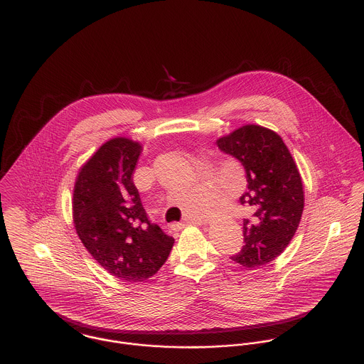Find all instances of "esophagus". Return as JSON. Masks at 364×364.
<instances>
[{
  "label": "esophagus",
  "mask_w": 364,
  "mask_h": 364,
  "mask_svg": "<svg viewBox=\"0 0 364 364\" xmlns=\"http://www.w3.org/2000/svg\"><path fill=\"white\" fill-rule=\"evenodd\" d=\"M191 223H193V221H183V223H172L171 225H169V228L172 230V231H179V230H182L183 227H186L188 224H191Z\"/></svg>",
  "instance_id": "esophagus-1"
}]
</instances>
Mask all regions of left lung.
I'll return each mask as SVG.
<instances>
[{
  "mask_svg": "<svg viewBox=\"0 0 364 364\" xmlns=\"http://www.w3.org/2000/svg\"><path fill=\"white\" fill-rule=\"evenodd\" d=\"M224 154L237 158L247 176L241 205L254 214L244 218V247L231 259L258 267L279 257L294 237L304 208V191L297 165L274 132L248 124L217 140Z\"/></svg>",
  "mask_w": 364,
  "mask_h": 364,
  "instance_id": "obj_1",
  "label": "left lung"
}]
</instances>
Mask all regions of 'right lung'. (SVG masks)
Wrapping results in <instances>:
<instances>
[{
  "label": "right lung",
  "instance_id": "obj_1",
  "mask_svg": "<svg viewBox=\"0 0 364 364\" xmlns=\"http://www.w3.org/2000/svg\"><path fill=\"white\" fill-rule=\"evenodd\" d=\"M141 146L109 140L81 168L73 199L77 234L105 270L143 282L168 259L173 238L151 223L132 175Z\"/></svg>",
  "mask_w": 364,
  "mask_h": 364
}]
</instances>
